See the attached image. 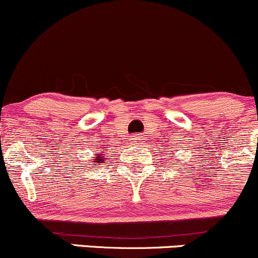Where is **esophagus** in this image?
Wrapping results in <instances>:
<instances>
[{
    "label": "esophagus",
    "mask_w": 258,
    "mask_h": 258,
    "mask_svg": "<svg viewBox=\"0 0 258 258\" xmlns=\"http://www.w3.org/2000/svg\"><path fill=\"white\" fill-rule=\"evenodd\" d=\"M132 140H135V142H137V140H141V136L140 135H134V138Z\"/></svg>",
    "instance_id": "1"
}]
</instances>
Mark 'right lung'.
Here are the masks:
<instances>
[{
	"label": "right lung",
	"mask_w": 258,
	"mask_h": 258,
	"mask_svg": "<svg viewBox=\"0 0 258 258\" xmlns=\"http://www.w3.org/2000/svg\"><path fill=\"white\" fill-rule=\"evenodd\" d=\"M102 158H104V157H96V158H95L93 162H97V163H101V159Z\"/></svg>",
	"instance_id": "right-lung-1"
}]
</instances>
